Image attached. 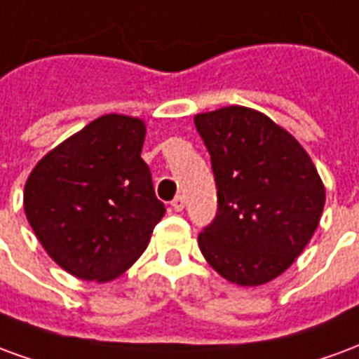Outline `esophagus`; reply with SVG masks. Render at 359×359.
<instances>
[{
  "mask_svg": "<svg viewBox=\"0 0 359 359\" xmlns=\"http://www.w3.org/2000/svg\"><path fill=\"white\" fill-rule=\"evenodd\" d=\"M171 208L175 211H182L184 210V196H177V198H175V200H172L171 202Z\"/></svg>",
  "mask_w": 359,
  "mask_h": 359,
  "instance_id": "34e87169",
  "label": "esophagus"
}]
</instances>
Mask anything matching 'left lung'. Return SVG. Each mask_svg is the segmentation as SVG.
<instances>
[{
    "label": "left lung",
    "mask_w": 359,
    "mask_h": 359,
    "mask_svg": "<svg viewBox=\"0 0 359 359\" xmlns=\"http://www.w3.org/2000/svg\"><path fill=\"white\" fill-rule=\"evenodd\" d=\"M217 213L198 236L208 264L241 286L285 273L316 233L325 187L292 134L259 111L231 105L200 113Z\"/></svg>",
    "instance_id": "obj_1"
}]
</instances>
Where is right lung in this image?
Here are the masks:
<instances>
[{
	"mask_svg": "<svg viewBox=\"0 0 359 359\" xmlns=\"http://www.w3.org/2000/svg\"><path fill=\"white\" fill-rule=\"evenodd\" d=\"M144 121L103 115L42 157L25 213L50 257L84 280H111L148 246L165 215L142 159Z\"/></svg>",
	"mask_w": 359,
	"mask_h": 359,
	"instance_id": "obj_1",
	"label": "right lung"
}]
</instances>
